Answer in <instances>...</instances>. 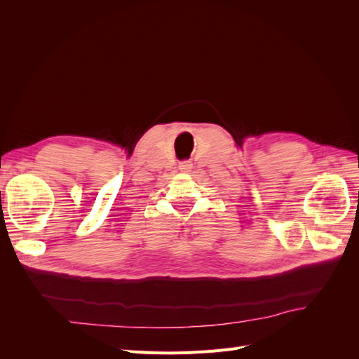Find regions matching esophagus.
I'll return each mask as SVG.
<instances>
[{
  "label": "esophagus",
  "instance_id": "34e87169",
  "mask_svg": "<svg viewBox=\"0 0 359 359\" xmlns=\"http://www.w3.org/2000/svg\"><path fill=\"white\" fill-rule=\"evenodd\" d=\"M178 168H180L181 172H190L191 168H193V163H191V161H187V160H186V161H181Z\"/></svg>",
  "mask_w": 359,
  "mask_h": 359
}]
</instances>
